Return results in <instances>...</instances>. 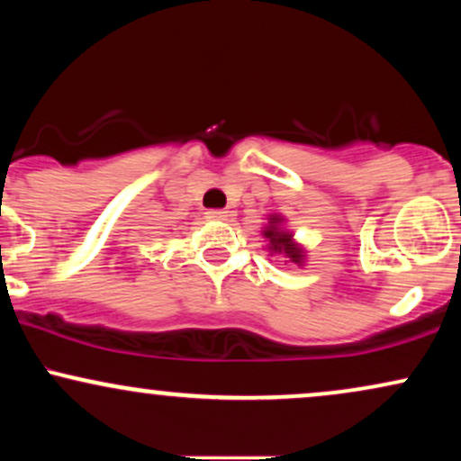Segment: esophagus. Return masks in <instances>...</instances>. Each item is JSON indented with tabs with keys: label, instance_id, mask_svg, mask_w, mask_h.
I'll return each instance as SVG.
<instances>
[{
	"label": "esophagus",
	"instance_id": "34e87169",
	"mask_svg": "<svg viewBox=\"0 0 461 461\" xmlns=\"http://www.w3.org/2000/svg\"><path fill=\"white\" fill-rule=\"evenodd\" d=\"M208 219L225 221V219H227V212H225V210H210V212H208Z\"/></svg>",
	"mask_w": 461,
	"mask_h": 461
}]
</instances>
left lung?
Instances as JSON below:
<instances>
[{
    "instance_id": "left-lung-1",
    "label": "left lung",
    "mask_w": 461,
    "mask_h": 461,
    "mask_svg": "<svg viewBox=\"0 0 461 461\" xmlns=\"http://www.w3.org/2000/svg\"><path fill=\"white\" fill-rule=\"evenodd\" d=\"M282 223H284L282 216L273 214L271 219H268V227L264 230V236L268 238V251L279 253V256L288 258V260L294 264H301L303 262V249H301L299 245H294L293 234H290V231H285Z\"/></svg>"
}]
</instances>
